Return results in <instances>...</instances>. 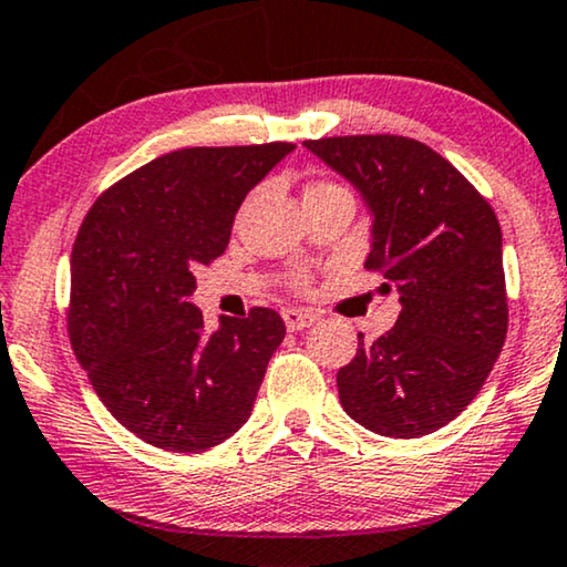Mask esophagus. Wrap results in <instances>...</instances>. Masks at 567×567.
I'll use <instances>...</instances> for the list:
<instances>
[{
    "instance_id": "1",
    "label": "esophagus",
    "mask_w": 567,
    "mask_h": 567,
    "mask_svg": "<svg viewBox=\"0 0 567 567\" xmlns=\"http://www.w3.org/2000/svg\"><path fill=\"white\" fill-rule=\"evenodd\" d=\"M282 318H285V326L290 331H302V329H308V326H313L318 321L313 313H308V310H300V308L282 310Z\"/></svg>"
}]
</instances>
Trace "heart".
<instances>
[{
  "label": "heart",
  "mask_w": 567,
  "mask_h": 567,
  "mask_svg": "<svg viewBox=\"0 0 567 567\" xmlns=\"http://www.w3.org/2000/svg\"><path fill=\"white\" fill-rule=\"evenodd\" d=\"M329 187H337V185H326V182H316V185H310V187L306 189V195H308V193H318V189H329Z\"/></svg>",
  "instance_id": "b5f03b06"
}]
</instances>
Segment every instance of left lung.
<instances>
[{
  "label": "left lung",
  "mask_w": 567,
  "mask_h": 567,
  "mask_svg": "<svg viewBox=\"0 0 567 567\" xmlns=\"http://www.w3.org/2000/svg\"><path fill=\"white\" fill-rule=\"evenodd\" d=\"M372 213L378 269L401 292L393 329L337 374L357 424L393 440L432 434L467 409L506 341L504 241L488 200L426 143L341 135L302 143ZM390 287V285H388Z\"/></svg>",
  "instance_id": "1"
}]
</instances>
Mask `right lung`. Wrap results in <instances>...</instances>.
<instances>
[{
  "label": "right lung",
  "instance_id": "add662e5",
  "mask_svg": "<svg viewBox=\"0 0 567 567\" xmlns=\"http://www.w3.org/2000/svg\"><path fill=\"white\" fill-rule=\"evenodd\" d=\"M292 143L182 148L97 197L71 251L69 337L105 409L138 440L205 452L251 416L282 318L205 331L195 269L226 251L244 197Z\"/></svg>",
  "mask_w": 567,
  "mask_h": 567
}]
</instances>
